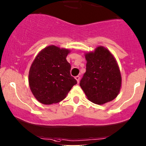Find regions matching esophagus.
Masks as SVG:
<instances>
[{
	"label": "esophagus",
	"instance_id": "34e87169",
	"mask_svg": "<svg viewBox=\"0 0 146 146\" xmlns=\"http://www.w3.org/2000/svg\"><path fill=\"white\" fill-rule=\"evenodd\" d=\"M75 78H76V80H77V82H78V83H79L80 80V77L78 76H76V77H75Z\"/></svg>",
	"mask_w": 146,
	"mask_h": 146
}]
</instances>
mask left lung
<instances>
[{"label": "left lung", "instance_id": "8db88e82", "mask_svg": "<svg viewBox=\"0 0 146 146\" xmlns=\"http://www.w3.org/2000/svg\"><path fill=\"white\" fill-rule=\"evenodd\" d=\"M85 57L86 72L80 85L88 99L98 105L113 100L121 86V73L113 56L105 48L99 46Z\"/></svg>", "mask_w": 146, "mask_h": 146}]
</instances>
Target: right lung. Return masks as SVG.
Masks as SVG:
<instances>
[{
  "label": "right lung",
  "mask_w": 146,
  "mask_h": 146,
  "mask_svg": "<svg viewBox=\"0 0 146 146\" xmlns=\"http://www.w3.org/2000/svg\"><path fill=\"white\" fill-rule=\"evenodd\" d=\"M67 49L50 46L38 54L29 72V85L36 100L45 105L62 101L77 80L70 76Z\"/></svg>",
  "instance_id": "obj_1"
}]
</instances>
